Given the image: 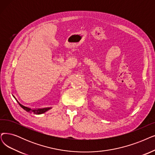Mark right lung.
I'll use <instances>...</instances> for the list:
<instances>
[{
	"label": "right lung",
	"mask_w": 155,
	"mask_h": 155,
	"mask_svg": "<svg viewBox=\"0 0 155 155\" xmlns=\"http://www.w3.org/2000/svg\"><path fill=\"white\" fill-rule=\"evenodd\" d=\"M15 99H16V98H15ZM17 101V100H16ZM17 102L18 103V104H19V106H21L23 109H24L25 111H26L27 112H29V111H33V113H35V114H38V115H39V114H42V113H45V111H48L49 109H50V107H46V108H42V109H38V110H31L30 108H29V107H26V106H24L23 105H22V104H20L18 101H17Z\"/></svg>",
	"instance_id": "right-lung-1"
}]
</instances>
